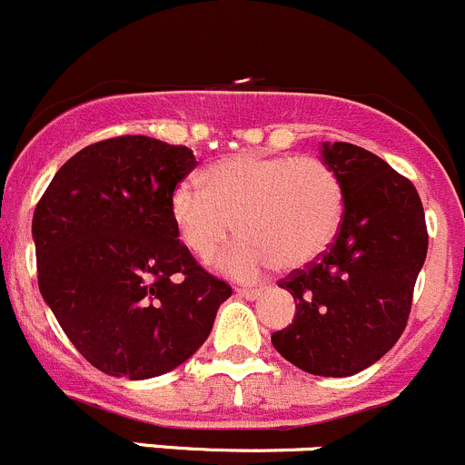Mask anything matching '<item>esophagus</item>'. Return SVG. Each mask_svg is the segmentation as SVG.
<instances>
[{
	"label": "esophagus",
	"mask_w": 465,
	"mask_h": 465,
	"mask_svg": "<svg viewBox=\"0 0 465 465\" xmlns=\"http://www.w3.org/2000/svg\"><path fill=\"white\" fill-rule=\"evenodd\" d=\"M238 295H241V297H245V300H256V297H259L261 295V292H263V291H261V288H238Z\"/></svg>",
	"instance_id": "obj_1"
}]
</instances>
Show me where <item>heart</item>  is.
Returning <instances> with one entry per match:
<instances>
[{"instance_id":"1","label":"heart","mask_w":465,"mask_h":465,"mask_svg":"<svg viewBox=\"0 0 465 465\" xmlns=\"http://www.w3.org/2000/svg\"><path fill=\"white\" fill-rule=\"evenodd\" d=\"M204 188L183 182L170 197L179 241L209 261L236 220L241 241L220 256L233 277H254L270 265L304 268L318 259L341 227L345 195L331 165L315 156L238 152L202 174Z\"/></svg>"}]
</instances>
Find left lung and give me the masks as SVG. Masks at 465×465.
Masks as SVG:
<instances>
[{"label":"left lung","mask_w":465,"mask_h":465,"mask_svg":"<svg viewBox=\"0 0 465 465\" xmlns=\"http://www.w3.org/2000/svg\"><path fill=\"white\" fill-rule=\"evenodd\" d=\"M322 159L341 179L342 223L318 259L279 279L295 318L272 345L300 371L347 377L402 336L430 236L416 186L386 161L350 143H324Z\"/></svg>","instance_id":"8db88e82"}]
</instances>
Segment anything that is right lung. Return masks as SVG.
Masks as SVG:
<instances>
[{"mask_svg": "<svg viewBox=\"0 0 465 465\" xmlns=\"http://www.w3.org/2000/svg\"><path fill=\"white\" fill-rule=\"evenodd\" d=\"M183 145L118 136L76 152L34 211L38 288L97 371L150 380L191 359L232 286L183 247L170 215L195 170Z\"/></svg>", "mask_w": 465, "mask_h": 465, "instance_id": "obj_1", "label": "right lung"}]
</instances>
